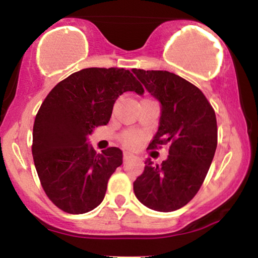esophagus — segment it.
Instances as JSON below:
<instances>
[{
	"label": "esophagus",
	"instance_id": "1",
	"mask_svg": "<svg viewBox=\"0 0 258 258\" xmlns=\"http://www.w3.org/2000/svg\"><path fill=\"white\" fill-rule=\"evenodd\" d=\"M133 154L132 153H130V152H123V159L125 160H128V159H131V158H133Z\"/></svg>",
	"mask_w": 258,
	"mask_h": 258
}]
</instances>
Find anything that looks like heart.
<instances>
[{"instance_id": "heart-1", "label": "heart", "mask_w": 258, "mask_h": 258, "mask_svg": "<svg viewBox=\"0 0 258 258\" xmlns=\"http://www.w3.org/2000/svg\"><path fill=\"white\" fill-rule=\"evenodd\" d=\"M121 139H122V142L126 144V146L135 147L138 144L139 139H141V135L135 131H126L122 133Z\"/></svg>"}]
</instances>
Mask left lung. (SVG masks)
Listing matches in <instances>:
<instances>
[{
	"label": "left lung",
	"mask_w": 258,
	"mask_h": 258,
	"mask_svg": "<svg viewBox=\"0 0 258 258\" xmlns=\"http://www.w3.org/2000/svg\"><path fill=\"white\" fill-rule=\"evenodd\" d=\"M161 104L159 130L148 149L170 146L161 165L146 160L133 183L137 199L159 212L176 211L199 191L217 148L214 108L197 86L164 70L132 69Z\"/></svg>",
	"instance_id": "left-lung-1"
}]
</instances>
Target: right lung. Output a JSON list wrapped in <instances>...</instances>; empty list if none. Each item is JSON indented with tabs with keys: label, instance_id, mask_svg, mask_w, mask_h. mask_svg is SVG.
<instances>
[{
	"label": "right lung",
	"instance_id": "add662e5",
	"mask_svg": "<svg viewBox=\"0 0 258 258\" xmlns=\"http://www.w3.org/2000/svg\"><path fill=\"white\" fill-rule=\"evenodd\" d=\"M127 91L144 93L128 70L87 68L59 82L38 109L32 131L35 167L44 193L64 212L86 214L104 199L122 152L111 147L96 153L87 137L109 122L115 100Z\"/></svg>",
	"mask_w": 258,
	"mask_h": 258
}]
</instances>
